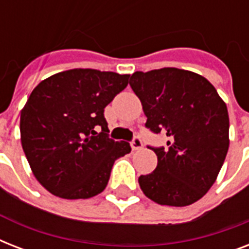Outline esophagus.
Returning a JSON list of instances; mask_svg holds the SVG:
<instances>
[{"label":"esophagus","instance_id":"obj_1","mask_svg":"<svg viewBox=\"0 0 249 249\" xmlns=\"http://www.w3.org/2000/svg\"><path fill=\"white\" fill-rule=\"evenodd\" d=\"M130 146H132L133 151H137V150H141L143 147V142H142L140 137H134L132 142H130Z\"/></svg>","mask_w":249,"mask_h":249}]
</instances>
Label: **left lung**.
Here are the masks:
<instances>
[{"instance_id": "left-lung-1", "label": "left lung", "mask_w": 249, "mask_h": 249, "mask_svg": "<svg viewBox=\"0 0 249 249\" xmlns=\"http://www.w3.org/2000/svg\"><path fill=\"white\" fill-rule=\"evenodd\" d=\"M129 84L142 103L146 126L169 137L168 148L150 147L158 166L138 178L141 189L160 205L193 204L212 187L228 154L226 103L205 77L186 70L138 71Z\"/></svg>"}]
</instances>
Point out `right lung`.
<instances>
[{"instance_id":"1","label":"right lung","mask_w":249,"mask_h":249,"mask_svg":"<svg viewBox=\"0 0 249 249\" xmlns=\"http://www.w3.org/2000/svg\"><path fill=\"white\" fill-rule=\"evenodd\" d=\"M128 80L129 75L75 68L33 89L21 109L20 140L35 177L49 193L89 199L106 189L115 160L132 150L128 142L108 138L103 115Z\"/></svg>"}]
</instances>
